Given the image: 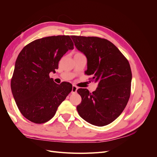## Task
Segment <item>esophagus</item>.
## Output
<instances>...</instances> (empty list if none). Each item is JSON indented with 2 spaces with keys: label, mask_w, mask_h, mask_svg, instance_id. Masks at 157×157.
I'll list each match as a JSON object with an SVG mask.
<instances>
[{
  "label": "esophagus",
  "mask_w": 157,
  "mask_h": 157,
  "mask_svg": "<svg viewBox=\"0 0 157 157\" xmlns=\"http://www.w3.org/2000/svg\"><path fill=\"white\" fill-rule=\"evenodd\" d=\"M77 90H78V88L76 86H75V85H73V87H72V90H71V93H72V94L77 93Z\"/></svg>",
  "instance_id": "34e87169"
}]
</instances>
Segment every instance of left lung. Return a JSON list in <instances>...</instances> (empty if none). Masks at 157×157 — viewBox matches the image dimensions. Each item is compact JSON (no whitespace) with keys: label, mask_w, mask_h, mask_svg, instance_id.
<instances>
[{"label":"left lung","mask_w":157,"mask_h":157,"mask_svg":"<svg viewBox=\"0 0 157 157\" xmlns=\"http://www.w3.org/2000/svg\"><path fill=\"white\" fill-rule=\"evenodd\" d=\"M77 49L87 58V75L98 82L90 93L80 88L82 101L77 107L80 117L90 124L103 126L117 118L130 96L132 71L128 60L112 42L94 36H71Z\"/></svg>","instance_id":"1"}]
</instances>
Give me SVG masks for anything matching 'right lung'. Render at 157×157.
Wrapping results in <instances>:
<instances>
[{
  "mask_svg": "<svg viewBox=\"0 0 157 157\" xmlns=\"http://www.w3.org/2000/svg\"><path fill=\"white\" fill-rule=\"evenodd\" d=\"M73 49L69 36L58 35L33 41L19 54L11 90L19 110L27 119L36 124L50 121L71 92V84H56L49 74L56 73L61 58Z\"/></svg>",
  "mask_w": 157,
  "mask_h": 157,
  "instance_id": "obj_1",
  "label": "right lung"
}]
</instances>
